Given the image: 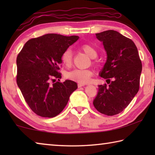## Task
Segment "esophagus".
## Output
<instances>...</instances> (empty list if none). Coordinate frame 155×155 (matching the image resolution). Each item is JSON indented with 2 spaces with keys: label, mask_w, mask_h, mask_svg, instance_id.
Masks as SVG:
<instances>
[{
  "label": "esophagus",
  "mask_w": 155,
  "mask_h": 155,
  "mask_svg": "<svg viewBox=\"0 0 155 155\" xmlns=\"http://www.w3.org/2000/svg\"><path fill=\"white\" fill-rule=\"evenodd\" d=\"M85 84H84V83H78V87H83V86H85Z\"/></svg>",
  "instance_id": "esophagus-1"
}]
</instances>
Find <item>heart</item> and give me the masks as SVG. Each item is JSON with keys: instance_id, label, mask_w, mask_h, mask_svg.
Wrapping results in <instances>:
<instances>
[{"instance_id": "1", "label": "heart", "mask_w": 155, "mask_h": 155, "mask_svg": "<svg viewBox=\"0 0 155 155\" xmlns=\"http://www.w3.org/2000/svg\"><path fill=\"white\" fill-rule=\"evenodd\" d=\"M80 48L91 58L94 59L97 57V52L95 48L90 44H83L82 46H81ZM72 57L73 54L72 50L70 48L65 49L61 55V62L65 66L70 67L72 64ZM93 74V72L90 70L75 69L68 72L67 74V77L70 80L85 84L90 82Z\"/></svg>"}]
</instances>
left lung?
<instances>
[{"label": "left lung", "instance_id": "1", "mask_svg": "<svg viewBox=\"0 0 155 155\" xmlns=\"http://www.w3.org/2000/svg\"><path fill=\"white\" fill-rule=\"evenodd\" d=\"M96 35L107 51V61L100 75L107 79L108 85H98L93 104L100 113L112 116L127 108L138 92L142 64L137 47L130 39L114 30Z\"/></svg>", "mask_w": 155, "mask_h": 155}]
</instances>
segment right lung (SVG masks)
<instances>
[{
	"label": "right lung",
	"instance_id": "obj_1",
	"mask_svg": "<svg viewBox=\"0 0 155 155\" xmlns=\"http://www.w3.org/2000/svg\"><path fill=\"white\" fill-rule=\"evenodd\" d=\"M78 36L50 33L27 41L16 59V82L26 103L39 116L53 117L65 108L77 89L70 80L60 82L61 55ZM59 81L54 83L55 78Z\"/></svg>",
	"mask_w": 155,
	"mask_h": 155
}]
</instances>
